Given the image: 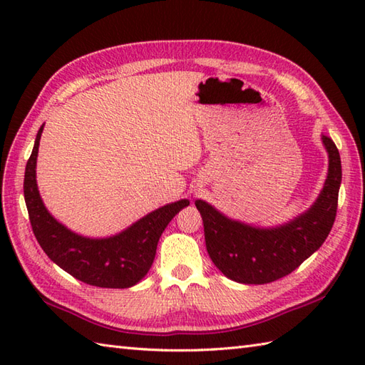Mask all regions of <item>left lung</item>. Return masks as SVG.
<instances>
[{
    "mask_svg": "<svg viewBox=\"0 0 365 365\" xmlns=\"http://www.w3.org/2000/svg\"><path fill=\"white\" fill-rule=\"evenodd\" d=\"M322 139L329 157L324 187L307 212L284 226L252 227L196 200L208 255L224 276L242 284L273 282L290 274L324 243L336 220L342 165L334 141L327 135Z\"/></svg>",
    "mask_w": 365,
    "mask_h": 365,
    "instance_id": "obj_1",
    "label": "left lung"
}]
</instances>
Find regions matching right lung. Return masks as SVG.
<instances>
[{
	"mask_svg": "<svg viewBox=\"0 0 365 365\" xmlns=\"http://www.w3.org/2000/svg\"><path fill=\"white\" fill-rule=\"evenodd\" d=\"M43 125L38 128L33 153L26 163L25 202L31 227L43 252L68 274L103 289H128L150 269L158 240L169 221L190 205L182 199L158 208L110 238H86L68 230L46 210L36 182V161Z\"/></svg>",
	"mask_w": 365,
	"mask_h": 365,
	"instance_id": "obj_1",
	"label": "right lung"
}]
</instances>
